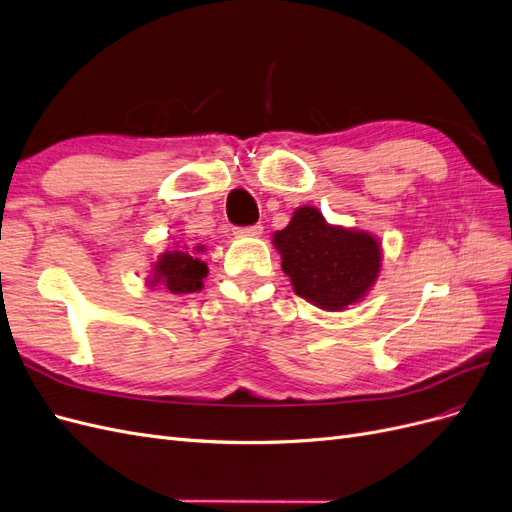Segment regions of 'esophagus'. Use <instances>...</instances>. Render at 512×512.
Here are the masks:
<instances>
[{
	"label": "esophagus",
	"mask_w": 512,
	"mask_h": 512,
	"mask_svg": "<svg viewBox=\"0 0 512 512\" xmlns=\"http://www.w3.org/2000/svg\"><path fill=\"white\" fill-rule=\"evenodd\" d=\"M262 230H265V228H262V224H254V226H247V228H237L235 232L241 237H260Z\"/></svg>",
	"instance_id": "esophagus-1"
}]
</instances>
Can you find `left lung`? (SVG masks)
Returning a JSON list of instances; mask_svg holds the SVG:
<instances>
[{"label":"left lung","mask_w":512,"mask_h":512,"mask_svg":"<svg viewBox=\"0 0 512 512\" xmlns=\"http://www.w3.org/2000/svg\"><path fill=\"white\" fill-rule=\"evenodd\" d=\"M292 290L327 312L363 301L382 269V243L359 228L329 224L316 207L294 209L284 230L273 232Z\"/></svg>","instance_id":"1"}]
</instances>
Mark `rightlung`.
<instances>
[{
    "mask_svg": "<svg viewBox=\"0 0 512 512\" xmlns=\"http://www.w3.org/2000/svg\"><path fill=\"white\" fill-rule=\"evenodd\" d=\"M205 252V245H183L162 252L149 271L147 286L164 288L170 294H175V297L203 290V282L209 273L207 262L200 260V254Z\"/></svg>",
    "mask_w": 512,
    "mask_h": 512,
    "instance_id": "right-lung-1",
    "label": "right lung"
}]
</instances>
